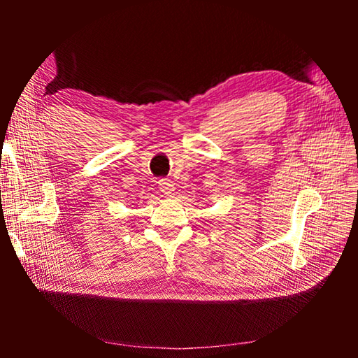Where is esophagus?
Returning <instances> with one entry per match:
<instances>
[{
    "instance_id": "obj_1",
    "label": "esophagus",
    "mask_w": 358,
    "mask_h": 358,
    "mask_svg": "<svg viewBox=\"0 0 358 358\" xmlns=\"http://www.w3.org/2000/svg\"><path fill=\"white\" fill-rule=\"evenodd\" d=\"M158 186H159V191L164 194V196H171L173 194V191H175L173 183H172L171 180H167V178L159 180L158 181Z\"/></svg>"
}]
</instances>
